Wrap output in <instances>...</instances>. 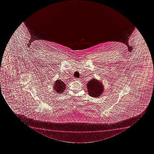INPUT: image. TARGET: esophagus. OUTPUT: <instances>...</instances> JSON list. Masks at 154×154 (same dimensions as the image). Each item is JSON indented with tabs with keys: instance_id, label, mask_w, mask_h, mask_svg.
<instances>
[{
	"instance_id": "esophagus-1",
	"label": "esophagus",
	"mask_w": 154,
	"mask_h": 154,
	"mask_svg": "<svg viewBox=\"0 0 154 154\" xmlns=\"http://www.w3.org/2000/svg\"><path fill=\"white\" fill-rule=\"evenodd\" d=\"M74 80L75 81H76V80H78V78H74Z\"/></svg>"
}]
</instances>
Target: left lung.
Masks as SVG:
<instances>
[{"instance_id": "8db88e82", "label": "left lung", "mask_w": 154, "mask_h": 154, "mask_svg": "<svg viewBox=\"0 0 154 154\" xmlns=\"http://www.w3.org/2000/svg\"><path fill=\"white\" fill-rule=\"evenodd\" d=\"M89 96L92 97H98L103 92V85L101 82L93 78L91 79L87 85Z\"/></svg>"}]
</instances>
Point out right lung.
Returning a JSON list of instances; mask_svg holds the SVG:
<instances>
[{
  "mask_svg": "<svg viewBox=\"0 0 154 154\" xmlns=\"http://www.w3.org/2000/svg\"><path fill=\"white\" fill-rule=\"evenodd\" d=\"M65 88H66V85L61 80H57L54 82V90L55 91V92H56L59 94H61L63 92Z\"/></svg>",
  "mask_w": 154,
  "mask_h": 154,
  "instance_id": "add662e5",
  "label": "right lung"
}]
</instances>
